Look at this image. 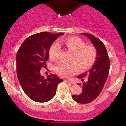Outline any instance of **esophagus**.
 Wrapping results in <instances>:
<instances>
[{
    "label": "esophagus",
    "mask_w": 126,
    "mask_h": 126,
    "mask_svg": "<svg viewBox=\"0 0 126 126\" xmlns=\"http://www.w3.org/2000/svg\"><path fill=\"white\" fill-rule=\"evenodd\" d=\"M65 82H67V83H70V84H74V82H72V81H70V80H64Z\"/></svg>",
    "instance_id": "1"
}]
</instances>
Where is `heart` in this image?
<instances>
[{"instance_id":"obj_1","label":"heart","mask_w":126,"mask_h":126,"mask_svg":"<svg viewBox=\"0 0 126 126\" xmlns=\"http://www.w3.org/2000/svg\"><path fill=\"white\" fill-rule=\"evenodd\" d=\"M69 51L72 53L70 63H59L54 67V71L59 76L68 78L75 75L78 69L86 71L92 67L97 58V51L92 45H86L85 42L78 37H70L60 41ZM60 45L55 41L49 48L48 54L53 60L57 59Z\"/></svg>"}]
</instances>
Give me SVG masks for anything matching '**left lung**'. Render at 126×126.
Segmentation results:
<instances>
[{
  "label": "left lung",
  "instance_id": "obj_1",
  "mask_svg": "<svg viewBox=\"0 0 126 126\" xmlns=\"http://www.w3.org/2000/svg\"><path fill=\"white\" fill-rule=\"evenodd\" d=\"M82 34L86 36L95 46L97 51V58L89 71L78 76L82 79V82L85 78L87 80L82 84L78 83L82 86V92L79 95H72V98L78 103L87 104L96 99L100 94L107 79L110 63L104 43L92 34Z\"/></svg>",
  "mask_w": 126,
  "mask_h": 126
}]
</instances>
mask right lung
<instances>
[{
  "instance_id": "1",
  "label": "right lung",
  "mask_w": 126,
  "mask_h": 126,
  "mask_svg": "<svg viewBox=\"0 0 126 126\" xmlns=\"http://www.w3.org/2000/svg\"><path fill=\"white\" fill-rule=\"evenodd\" d=\"M63 33L51 34L41 32L32 35L23 42L16 54V70L18 80L23 91L32 100L45 102L54 96L57 86L63 81L51 74L46 79L40 75L46 67L49 48L59 36Z\"/></svg>"
}]
</instances>
